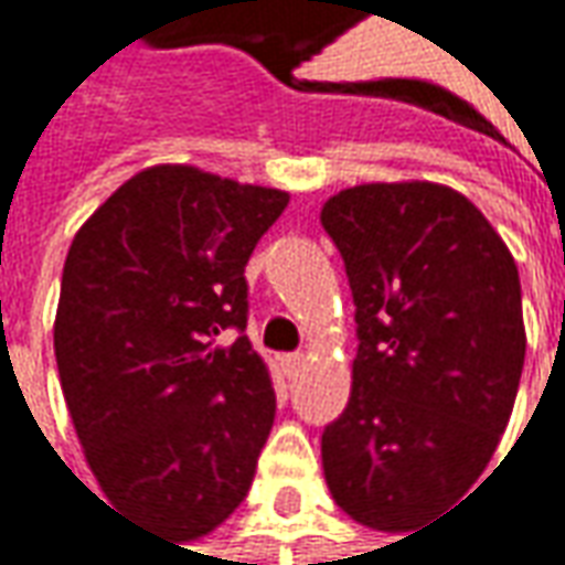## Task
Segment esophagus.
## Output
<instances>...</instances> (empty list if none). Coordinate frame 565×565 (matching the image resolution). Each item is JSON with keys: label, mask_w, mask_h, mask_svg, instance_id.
Here are the masks:
<instances>
[{"label": "esophagus", "mask_w": 565, "mask_h": 565, "mask_svg": "<svg viewBox=\"0 0 565 565\" xmlns=\"http://www.w3.org/2000/svg\"><path fill=\"white\" fill-rule=\"evenodd\" d=\"M302 362H306V356H302V353H284V356H281V372L287 375V379H294V375H300Z\"/></svg>", "instance_id": "34e87169"}]
</instances>
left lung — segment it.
<instances>
[{"label": "left lung", "mask_w": 565, "mask_h": 565, "mask_svg": "<svg viewBox=\"0 0 565 565\" xmlns=\"http://www.w3.org/2000/svg\"><path fill=\"white\" fill-rule=\"evenodd\" d=\"M356 306L347 409L324 425L334 503L409 532L494 457L525 362L522 287L491 222L450 186L362 184L321 209Z\"/></svg>", "instance_id": "8db88e82"}]
</instances>
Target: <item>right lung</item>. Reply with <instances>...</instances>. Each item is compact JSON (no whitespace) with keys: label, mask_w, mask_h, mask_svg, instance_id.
Returning <instances> with one entry per match:
<instances>
[{"label":"right lung","mask_w":565,"mask_h":565,"mask_svg":"<svg viewBox=\"0 0 565 565\" xmlns=\"http://www.w3.org/2000/svg\"><path fill=\"white\" fill-rule=\"evenodd\" d=\"M287 200L200 168H147L65 259L55 362L81 447L108 500L174 541L241 507L275 422L244 334V268Z\"/></svg>","instance_id":"1"}]
</instances>
